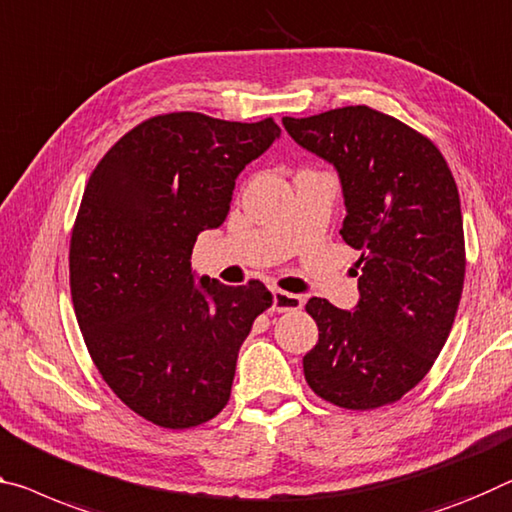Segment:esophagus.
Here are the masks:
<instances>
[{
	"label": "esophagus",
	"mask_w": 512,
	"mask_h": 512,
	"mask_svg": "<svg viewBox=\"0 0 512 512\" xmlns=\"http://www.w3.org/2000/svg\"><path fill=\"white\" fill-rule=\"evenodd\" d=\"M273 294V310L275 312H294L303 307V298L296 294H289V291H282L278 287L271 289Z\"/></svg>",
	"instance_id": "34e87169"
}]
</instances>
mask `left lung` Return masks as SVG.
Segmentation results:
<instances>
[{
	"instance_id": "obj_1",
	"label": "left lung",
	"mask_w": 512,
	"mask_h": 512,
	"mask_svg": "<svg viewBox=\"0 0 512 512\" xmlns=\"http://www.w3.org/2000/svg\"><path fill=\"white\" fill-rule=\"evenodd\" d=\"M282 125L337 168L339 234L360 250L355 310L326 298L305 305L319 326L303 358L307 385L346 410L399 401L433 367L458 312L465 234L456 180L431 139L376 109L287 116Z\"/></svg>"
}]
</instances>
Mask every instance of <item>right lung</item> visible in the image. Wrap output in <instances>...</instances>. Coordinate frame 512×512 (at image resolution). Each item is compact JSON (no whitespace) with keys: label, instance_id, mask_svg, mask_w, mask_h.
<instances>
[{"label":"right lung","instance_id":"1","mask_svg":"<svg viewBox=\"0 0 512 512\" xmlns=\"http://www.w3.org/2000/svg\"><path fill=\"white\" fill-rule=\"evenodd\" d=\"M278 136L273 118L164 113L127 132L86 184L70 239L77 323L104 383L161 428L200 426L225 408L243 339L273 303L257 280L196 282L191 253Z\"/></svg>","mask_w":512,"mask_h":512}]
</instances>
